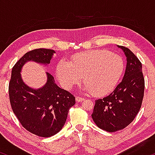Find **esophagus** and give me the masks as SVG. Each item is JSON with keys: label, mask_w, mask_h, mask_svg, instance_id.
I'll return each instance as SVG.
<instances>
[{"label": "esophagus", "mask_w": 155, "mask_h": 155, "mask_svg": "<svg viewBox=\"0 0 155 155\" xmlns=\"http://www.w3.org/2000/svg\"><path fill=\"white\" fill-rule=\"evenodd\" d=\"M84 100V98H82V97H76V102H82Z\"/></svg>", "instance_id": "1"}]
</instances>
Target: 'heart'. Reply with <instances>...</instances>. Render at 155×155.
I'll use <instances>...</instances> for the list:
<instances>
[{
  "label": "heart",
  "instance_id": "b5f03b06",
  "mask_svg": "<svg viewBox=\"0 0 155 155\" xmlns=\"http://www.w3.org/2000/svg\"><path fill=\"white\" fill-rule=\"evenodd\" d=\"M123 70V60L119 55L107 50H90L75 55L71 63L60 60L56 74L66 90L79 84L83 76V91L101 96L113 90Z\"/></svg>",
  "mask_w": 155,
  "mask_h": 155
}]
</instances>
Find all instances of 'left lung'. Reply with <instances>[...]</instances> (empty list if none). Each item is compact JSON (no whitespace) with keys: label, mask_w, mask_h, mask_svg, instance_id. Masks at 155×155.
<instances>
[{"label":"left lung","mask_w":155,"mask_h":155,"mask_svg":"<svg viewBox=\"0 0 155 155\" xmlns=\"http://www.w3.org/2000/svg\"><path fill=\"white\" fill-rule=\"evenodd\" d=\"M117 46L127 60L123 79L110 95L95 101L92 114L96 125L110 133L124 129L133 122L141 106L144 92L141 63L128 48Z\"/></svg>","instance_id":"obj_1"}]
</instances>
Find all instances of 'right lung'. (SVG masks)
<instances>
[{"instance_id":"1","label":"right lung","mask_w":155,"mask_h":155,"mask_svg":"<svg viewBox=\"0 0 155 155\" xmlns=\"http://www.w3.org/2000/svg\"><path fill=\"white\" fill-rule=\"evenodd\" d=\"M54 53L53 49H38L25 54L12 68L8 87L11 105L18 120L27 130L44 138L61 130L69 108L76 104L75 97L59 87L49 73L46 72L45 84L35 89L24 82L21 72L30 61L48 65Z\"/></svg>"}]
</instances>
